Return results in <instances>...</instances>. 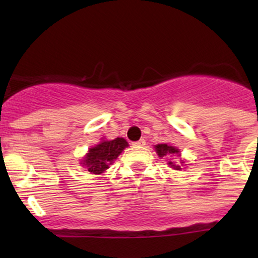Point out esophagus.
Returning <instances> with one entry per match:
<instances>
[{
	"label": "esophagus",
	"instance_id": "34e87169",
	"mask_svg": "<svg viewBox=\"0 0 258 258\" xmlns=\"http://www.w3.org/2000/svg\"><path fill=\"white\" fill-rule=\"evenodd\" d=\"M133 146H135V147H143V146H146V141H144V139H139L138 142H135V143H133Z\"/></svg>",
	"mask_w": 258,
	"mask_h": 258
}]
</instances>
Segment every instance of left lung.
I'll return each instance as SVG.
<instances>
[{"label":"left lung","instance_id":"8db88e82","mask_svg":"<svg viewBox=\"0 0 258 258\" xmlns=\"http://www.w3.org/2000/svg\"><path fill=\"white\" fill-rule=\"evenodd\" d=\"M155 150L160 158H162V156H167V155H179V150L177 149V148H174L172 146H168V144H166V143L158 144V146H155ZM168 165H170V167H172L173 170H180L179 165H174L172 161L168 162Z\"/></svg>","mask_w":258,"mask_h":258}]
</instances>
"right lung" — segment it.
Returning <instances> with one entry per match:
<instances>
[{"label":"right lung","mask_w":258,"mask_h":258,"mask_svg":"<svg viewBox=\"0 0 258 258\" xmlns=\"http://www.w3.org/2000/svg\"><path fill=\"white\" fill-rule=\"evenodd\" d=\"M126 147H128V143L123 138L117 137L112 141H102L96 147L90 148L82 160V166L87 168L91 173L102 174Z\"/></svg>","instance_id":"right-lung-1"}]
</instances>
